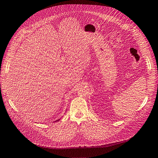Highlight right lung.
I'll use <instances>...</instances> for the list:
<instances>
[{"instance_id": "add662e5", "label": "right lung", "mask_w": 158, "mask_h": 158, "mask_svg": "<svg viewBox=\"0 0 158 158\" xmlns=\"http://www.w3.org/2000/svg\"><path fill=\"white\" fill-rule=\"evenodd\" d=\"M60 120V119H59ZM59 120H57V121H56V122H57V121H59Z\"/></svg>"}]
</instances>
